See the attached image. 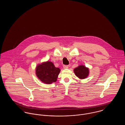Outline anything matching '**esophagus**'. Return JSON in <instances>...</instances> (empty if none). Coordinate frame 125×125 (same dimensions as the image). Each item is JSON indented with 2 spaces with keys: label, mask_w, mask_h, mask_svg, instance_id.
Segmentation results:
<instances>
[{
  "label": "esophagus",
  "mask_w": 125,
  "mask_h": 125,
  "mask_svg": "<svg viewBox=\"0 0 125 125\" xmlns=\"http://www.w3.org/2000/svg\"><path fill=\"white\" fill-rule=\"evenodd\" d=\"M68 65H63V68L64 69H67V68H68Z\"/></svg>",
  "instance_id": "1"
}]
</instances>
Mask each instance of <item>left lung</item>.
I'll list each match as a JSON object with an SVG mask.
<instances>
[{
    "label": "left lung",
    "instance_id": "1",
    "mask_svg": "<svg viewBox=\"0 0 125 125\" xmlns=\"http://www.w3.org/2000/svg\"><path fill=\"white\" fill-rule=\"evenodd\" d=\"M75 75L79 79L86 78L89 75V68L84 65H80L73 69Z\"/></svg>",
    "mask_w": 125,
    "mask_h": 125
}]
</instances>
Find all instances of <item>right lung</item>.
Wrapping results in <instances>:
<instances>
[{"label":"right lung","instance_id":"add662e5","mask_svg":"<svg viewBox=\"0 0 125 125\" xmlns=\"http://www.w3.org/2000/svg\"><path fill=\"white\" fill-rule=\"evenodd\" d=\"M61 70L56 67L53 63L47 61L37 65L36 68V74L42 82L46 84H51L55 82Z\"/></svg>","mask_w":125,"mask_h":125}]
</instances>
